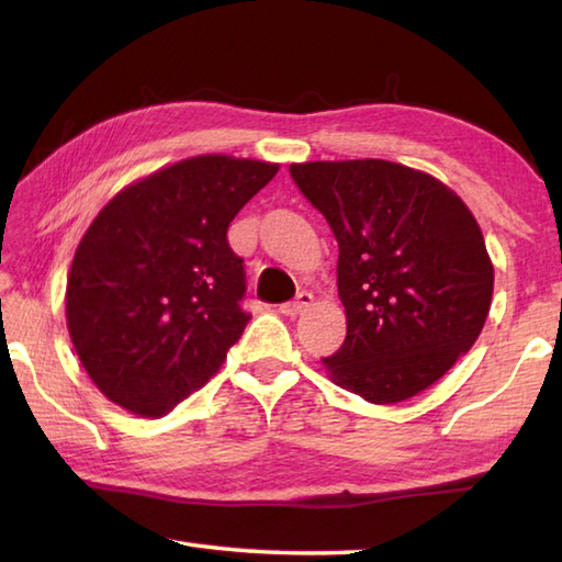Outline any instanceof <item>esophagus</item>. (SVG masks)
I'll return each instance as SVG.
<instances>
[{
  "label": "esophagus",
  "instance_id": "1",
  "mask_svg": "<svg viewBox=\"0 0 562 562\" xmlns=\"http://www.w3.org/2000/svg\"><path fill=\"white\" fill-rule=\"evenodd\" d=\"M312 304H314V294L312 292H300V296H296L294 302H288V304L280 306V314L294 318V316H300L302 312H306V308Z\"/></svg>",
  "mask_w": 562,
  "mask_h": 562
}]
</instances>
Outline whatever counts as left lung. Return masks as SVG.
I'll return each mask as SVG.
<instances>
[{"instance_id":"left-lung-1","label":"left lung","mask_w":562,"mask_h":562,"mask_svg":"<svg viewBox=\"0 0 562 562\" xmlns=\"http://www.w3.org/2000/svg\"><path fill=\"white\" fill-rule=\"evenodd\" d=\"M290 173L338 238L348 336L321 360L369 403L408 401L479 340L495 270L479 222L435 176L384 159L306 161Z\"/></svg>"}]
</instances>
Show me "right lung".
Here are the masks:
<instances>
[{
  "mask_svg": "<svg viewBox=\"0 0 562 562\" xmlns=\"http://www.w3.org/2000/svg\"><path fill=\"white\" fill-rule=\"evenodd\" d=\"M280 164L200 154L130 183L77 246L65 314L105 398L161 417L205 386L241 338L244 260L226 229Z\"/></svg>",
  "mask_w": 562,
  "mask_h": 562,
  "instance_id": "obj_1",
  "label": "right lung"
}]
</instances>
